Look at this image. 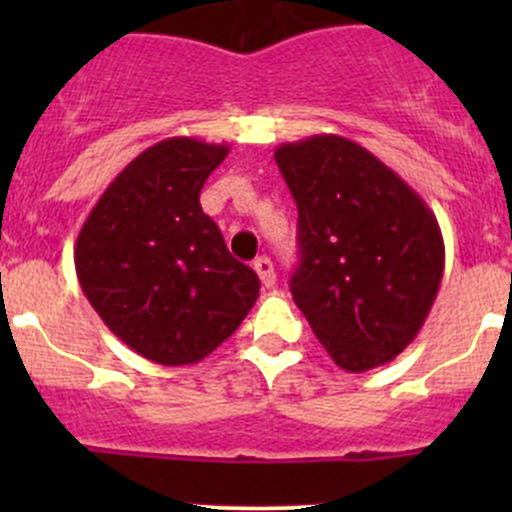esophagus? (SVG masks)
Returning a JSON list of instances; mask_svg holds the SVG:
<instances>
[{
  "instance_id": "esophagus-1",
  "label": "esophagus",
  "mask_w": 512,
  "mask_h": 512,
  "mask_svg": "<svg viewBox=\"0 0 512 512\" xmlns=\"http://www.w3.org/2000/svg\"><path fill=\"white\" fill-rule=\"evenodd\" d=\"M252 267H255V272H257V277H260L262 285H265L267 289L275 287L277 275H275V267H272L270 257H257V260L252 262Z\"/></svg>"
}]
</instances>
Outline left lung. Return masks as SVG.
Here are the masks:
<instances>
[{
	"label": "left lung",
	"mask_w": 512,
	"mask_h": 512,
	"mask_svg": "<svg viewBox=\"0 0 512 512\" xmlns=\"http://www.w3.org/2000/svg\"><path fill=\"white\" fill-rule=\"evenodd\" d=\"M275 160L299 213L294 304L344 371L386 364L414 342L441 287L436 215L349 138L282 143Z\"/></svg>",
	"instance_id": "obj_1"
}]
</instances>
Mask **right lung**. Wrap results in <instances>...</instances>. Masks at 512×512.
<instances>
[{"mask_svg":"<svg viewBox=\"0 0 512 512\" xmlns=\"http://www.w3.org/2000/svg\"><path fill=\"white\" fill-rule=\"evenodd\" d=\"M230 148L165 138L103 190L74 247L76 275L106 327L163 366L198 364L220 347L260 294L227 252L200 190Z\"/></svg>","mask_w":512,"mask_h":512,"instance_id":"1","label":"right lung"}]
</instances>
